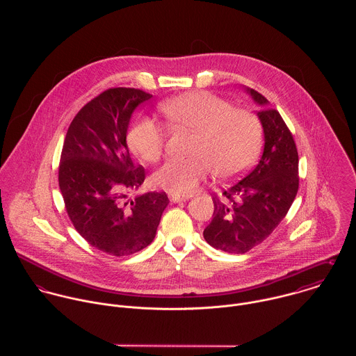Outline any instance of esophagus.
I'll return each mask as SVG.
<instances>
[{
  "instance_id": "obj_1",
  "label": "esophagus",
  "mask_w": 356,
  "mask_h": 356,
  "mask_svg": "<svg viewBox=\"0 0 356 356\" xmlns=\"http://www.w3.org/2000/svg\"><path fill=\"white\" fill-rule=\"evenodd\" d=\"M188 197H181V196H177V195H170V202L171 203H181V202H186Z\"/></svg>"
}]
</instances>
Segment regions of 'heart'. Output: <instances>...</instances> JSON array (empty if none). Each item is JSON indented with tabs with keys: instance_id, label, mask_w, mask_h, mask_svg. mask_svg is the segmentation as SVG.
Wrapping results in <instances>:
<instances>
[{
	"instance_id": "heart-1",
	"label": "heart",
	"mask_w": 356,
	"mask_h": 356,
	"mask_svg": "<svg viewBox=\"0 0 356 356\" xmlns=\"http://www.w3.org/2000/svg\"><path fill=\"white\" fill-rule=\"evenodd\" d=\"M171 127L193 133L188 159H171L153 175L157 188L177 196L191 195L211 170L218 178L243 174L254 160L261 127L254 113L209 92H193L160 105ZM164 131L149 116L138 118L127 131L129 148L145 161H157L164 148Z\"/></svg>"
}]
</instances>
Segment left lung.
Segmentation results:
<instances>
[{
  "label": "left lung",
  "instance_id": "obj_1",
  "mask_svg": "<svg viewBox=\"0 0 356 356\" xmlns=\"http://www.w3.org/2000/svg\"><path fill=\"white\" fill-rule=\"evenodd\" d=\"M260 111L264 149L254 170L212 197L213 213L205 241L227 254H245L264 241L288 213L299 189V154L280 112L254 89L245 88Z\"/></svg>",
  "mask_w": 356,
  "mask_h": 356
}]
</instances>
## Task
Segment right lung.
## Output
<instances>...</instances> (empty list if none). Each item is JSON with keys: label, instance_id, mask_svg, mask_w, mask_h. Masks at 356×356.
Instances as JSON below:
<instances>
[{"label": "right lung", "instance_id": "1", "mask_svg": "<svg viewBox=\"0 0 356 356\" xmlns=\"http://www.w3.org/2000/svg\"><path fill=\"white\" fill-rule=\"evenodd\" d=\"M152 99L140 89H108L71 122L58 165V186L76 232L113 256L138 252L156 236L168 197L148 192L129 199L145 181L126 136L136 108Z\"/></svg>", "mask_w": 356, "mask_h": 356}]
</instances>
